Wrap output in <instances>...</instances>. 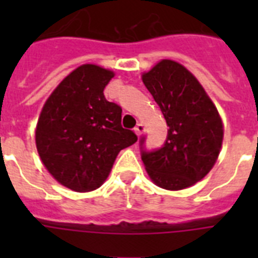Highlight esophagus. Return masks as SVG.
<instances>
[{
    "instance_id": "esophagus-1",
    "label": "esophagus",
    "mask_w": 258,
    "mask_h": 258,
    "mask_svg": "<svg viewBox=\"0 0 258 258\" xmlns=\"http://www.w3.org/2000/svg\"><path fill=\"white\" fill-rule=\"evenodd\" d=\"M134 131L137 133V135H142V134L145 133V125L142 124V123H138L137 127L134 128Z\"/></svg>"
}]
</instances>
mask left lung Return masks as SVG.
Here are the masks:
<instances>
[{"mask_svg": "<svg viewBox=\"0 0 258 258\" xmlns=\"http://www.w3.org/2000/svg\"><path fill=\"white\" fill-rule=\"evenodd\" d=\"M169 125L161 149H146L141 157L159 187L182 190L208 174L220 154L224 128L218 111L198 80L183 66L162 60L142 76Z\"/></svg>", "mask_w": 258, "mask_h": 258, "instance_id": "obj_1", "label": "left lung"}]
</instances>
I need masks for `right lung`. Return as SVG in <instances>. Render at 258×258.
<instances>
[{
    "instance_id": "add662e5",
    "label": "right lung",
    "mask_w": 258,
    "mask_h": 258,
    "mask_svg": "<svg viewBox=\"0 0 258 258\" xmlns=\"http://www.w3.org/2000/svg\"><path fill=\"white\" fill-rule=\"evenodd\" d=\"M113 72L92 64L75 70L42 107L36 146L54 179L75 191H91L108 176L119 151L138 141L121 127V107L104 97Z\"/></svg>"
}]
</instances>
